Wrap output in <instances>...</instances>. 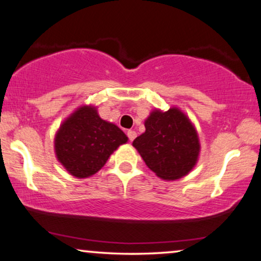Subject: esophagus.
<instances>
[{"mask_svg":"<svg viewBox=\"0 0 261 261\" xmlns=\"http://www.w3.org/2000/svg\"><path fill=\"white\" fill-rule=\"evenodd\" d=\"M127 135H128V138H129V140L133 141L134 139H135V137H137V132L130 129V130L127 132Z\"/></svg>","mask_w":261,"mask_h":261,"instance_id":"1","label":"esophagus"}]
</instances>
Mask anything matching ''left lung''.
Here are the masks:
<instances>
[{
	"instance_id": "1",
	"label": "left lung",
	"mask_w": 261,
	"mask_h": 261,
	"mask_svg": "<svg viewBox=\"0 0 261 261\" xmlns=\"http://www.w3.org/2000/svg\"><path fill=\"white\" fill-rule=\"evenodd\" d=\"M133 146L147 167L165 181L188 175L200 154L195 126L177 107L152 110L145 120V132L135 138Z\"/></svg>"
}]
</instances>
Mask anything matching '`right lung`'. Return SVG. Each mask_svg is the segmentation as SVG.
I'll list each match as a JSON object with an SVG mask.
<instances>
[{
    "label": "right lung",
    "mask_w": 261,
    "mask_h": 261,
    "mask_svg": "<svg viewBox=\"0 0 261 261\" xmlns=\"http://www.w3.org/2000/svg\"><path fill=\"white\" fill-rule=\"evenodd\" d=\"M127 135L115 123L103 120L97 107L81 106L61 123L54 148L57 161L70 175L86 178L99 171Z\"/></svg>",
    "instance_id": "add662e5"
}]
</instances>
